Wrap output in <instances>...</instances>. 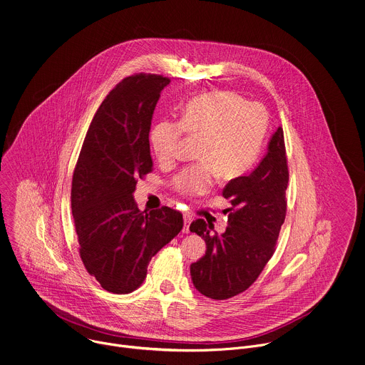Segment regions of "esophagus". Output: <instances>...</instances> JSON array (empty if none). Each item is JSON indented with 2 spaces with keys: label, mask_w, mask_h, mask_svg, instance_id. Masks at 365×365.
I'll return each instance as SVG.
<instances>
[{
  "label": "esophagus",
  "mask_w": 365,
  "mask_h": 365,
  "mask_svg": "<svg viewBox=\"0 0 365 365\" xmlns=\"http://www.w3.org/2000/svg\"><path fill=\"white\" fill-rule=\"evenodd\" d=\"M183 221H185V228H183V232H189V224L192 222V215L190 214H185L183 215Z\"/></svg>",
  "instance_id": "34e87169"
}]
</instances>
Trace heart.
<instances>
[{"label":"heart","mask_w":365,"mask_h":365,"mask_svg":"<svg viewBox=\"0 0 365 365\" xmlns=\"http://www.w3.org/2000/svg\"><path fill=\"white\" fill-rule=\"evenodd\" d=\"M269 127V115L257 102H245L230 91L200 95L185 107L180 121L160 120L150 130V145L163 165L172 163L185 133L200 138L199 165L185 168L172 179L183 196H202L217 176L225 180L244 175L255 162Z\"/></svg>","instance_id":"b5f03b06"}]
</instances>
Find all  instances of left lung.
Masks as SVG:
<instances>
[{"label": "left lung", "instance_id": "8db88e82", "mask_svg": "<svg viewBox=\"0 0 365 365\" xmlns=\"http://www.w3.org/2000/svg\"><path fill=\"white\" fill-rule=\"evenodd\" d=\"M289 170L283 128L272 135L267 154L247 176L232 179L222 190L230 199L228 227L224 234L196 220L190 231L206 242V251L190 264L193 286L206 297L224 300L247 290L276 251L286 218Z\"/></svg>", "mask_w": 365, "mask_h": 365}]
</instances>
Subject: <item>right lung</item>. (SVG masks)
Here are the masks:
<instances>
[{
  "instance_id": "obj_1",
  "label": "right lung",
  "mask_w": 365,
  "mask_h": 365,
  "mask_svg": "<svg viewBox=\"0 0 365 365\" xmlns=\"http://www.w3.org/2000/svg\"><path fill=\"white\" fill-rule=\"evenodd\" d=\"M169 83L151 73L124 78L93 115L75 166L71 202L81 259L111 293L140 287L151 257L183 228L179 211H140L133 196L137 179L153 170L151 118Z\"/></svg>"
}]
</instances>
